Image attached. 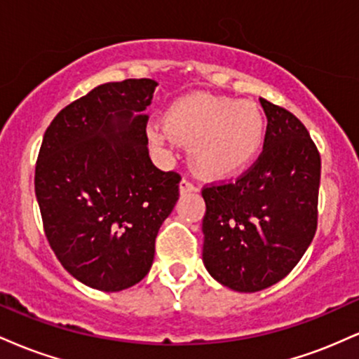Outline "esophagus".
<instances>
[{
	"label": "esophagus",
	"instance_id": "esophagus-1",
	"mask_svg": "<svg viewBox=\"0 0 359 359\" xmlns=\"http://www.w3.org/2000/svg\"><path fill=\"white\" fill-rule=\"evenodd\" d=\"M179 191L180 194H191V192H197V187L192 182H189V180L184 179L182 182L179 184Z\"/></svg>",
	"mask_w": 359,
	"mask_h": 359
}]
</instances>
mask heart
Segmentation results:
<instances>
[{
	"label": "heart",
	"mask_w": 359,
	"mask_h": 359,
	"mask_svg": "<svg viewBox=\"0 0 359 359\" xmlns=\"http://www.w3.org/2000/svg\"><path fill=\"white\" fill-rule=\"evenodd\" d=\"M266 119L255 102L209 93L177 97L165 121L150 123L147 138L165 150L175 142L191 143V165L204 179L221 180L248 168L265 143Z\"/></svg>",
	"instance_id": "b5f03b06"
}]
</instances>
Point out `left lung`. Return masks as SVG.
<instances>
[{"instance_id": "1", "label": "left lung", "mask_w": 359, "mask_h": 359, "mask_svg": "<svg viewBox=\"0 0 359 359\" xmlns=\"http://www.w3.org/2000/svg\"><path fill=\"white\" fill-rule=\"evenodd\" d=\"M265 145L236 182L203 191L205 270L221 285L258 292L287 277L317 228L320 156L306 126L259 97Z\"/></svg>"}]
</instances>
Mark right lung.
I'll return each instance as SVG.
<instances>
[{
    "mask_svg": "<svg viewBox=\"0 0 359 359\" xmlns=\"http://www.w3.org/2000/svg\"><path fill=\"white\" fill-rule=\"evenodd\" d=\"M156 82H106L65 106L45 131L35 196L65 270L119 292L150 271L155 238L179 201L180 177L148 155L145 109Z\"/></svg>",
    "mask_w": 359,
    "mask_h": 359,
    "instance_id": "1",
    "label": "right lung"
}]
</instances>
